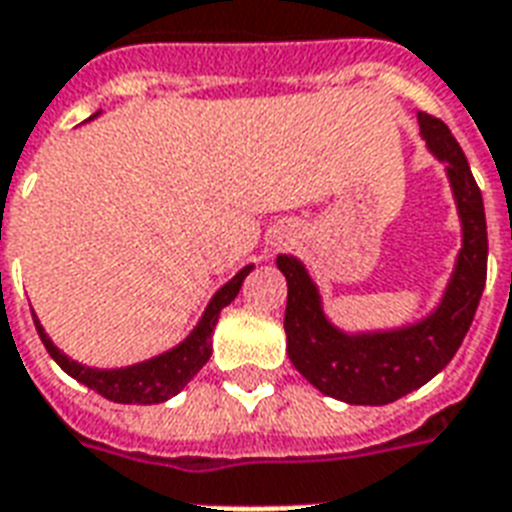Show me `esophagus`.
Instances as JSON below:
<instances>
[{
    "instance_id": "34e87169",
    "label": "esophagus",
    "mask_w": 512,
    "mask_h": 512,
    "mask_svg": "<svg viewBox=\"0 0 512 512\" xmlns=\"http://www.w3.org/2000/svg\"><path fill=\"white\" fill-rule=\"evenodd\" d=\"M276 244H284V239H279V241H276Z\"/></svg>"
}]
</instances>
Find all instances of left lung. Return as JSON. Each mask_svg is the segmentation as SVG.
<instances>
[{
	"mask_svg": "<svg viewBox=\"0 0 512 512\" xmlns=\"http://www.w3.org/2000/svg\"><path fill=\"white\" fill-rule=\"evenodd\" d=\"M421 139L446 169L462 247L435 306L413 322L381 330H343L327 317L319 284L295 255H279L287 279V357L308 384L349 405H386L411 395L446 368L473 325L486 284V214L470 163L443 120L419 112Z\"/></svg>",
	"mask_w": 512,
	"mask_h": 512,
	"instance_id": "8db88e82",
	"label": "left lung"
}]
</instances>
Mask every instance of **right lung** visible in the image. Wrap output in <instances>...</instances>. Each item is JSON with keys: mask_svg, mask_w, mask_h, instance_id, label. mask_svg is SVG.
Listing matches in <instances>:
<instances>
[{"mask_svg": "<svg viewBox=\"0 0 512 512\" xmlns=\"http://www.w3.org/2000/svg\"><path fill=\"white\" fill-rule=\"evenodd\" d=\"M99 115L101 109L96 115L88 117V120H96ZM252 268H255V263L244 265L230 282H225L220 290L214 292L212 300L206 303L201 319L195 322L193 330L177 346L155 354L150 360L126 365V368H91V365L72 360L69 354H64L56 343L50 341V335L45 333V327L37 319V314H34V325H37V333L42 343H45V349L61 365V370L69 373L74 381H80V384L93 389V392H99L101 397L123 405L166 403L174 395H179L193 381L195 373L209 362V357H212V333L217 319H220V311L239 295L241 284L252 273Z\"/></svg>", "mask_w": 512, "mask_h": 512, "instance_id": "obj_1", "label": "right lung"}]
</instances>
